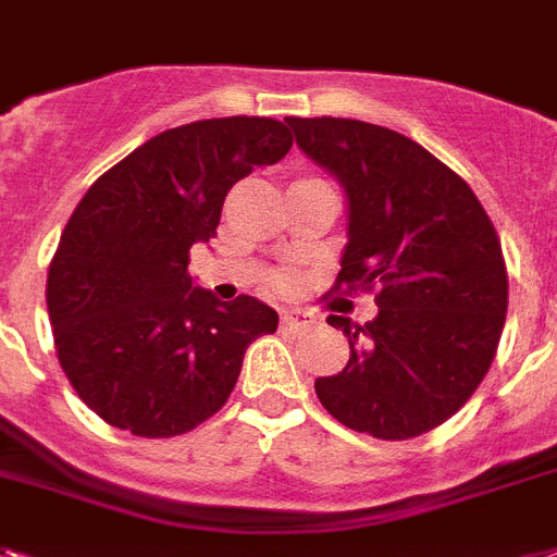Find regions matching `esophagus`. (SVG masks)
<instances>
[{"label": "esophagus", "mask_w": 557, "mask_h": 557, "mask_svg": "<svg viewBox=\"0 0 557 557\" xmlns=\"http://www.w3.org/2000/svg\"><path fill=\"white\" fill-rule=\"evenodd\" d=\"M280 323L286 325V329H306V325L314 323V314H309V311H300V309H288L280 314Z\"/></svg>", "instance_id": "esophagus-1"}]
</instances>
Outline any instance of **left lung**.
Masks as SVG:
<instances>
[{
	"label": "left lung",
	"instance_id": "left-lung-1",
	"mask_svg": "<svg viewBox=\"0 0 557 557\" xmlns=\"http://www.w3.org/2000/svg\"><path fill=\"white\" fill-rule=\"evenodd\" d=\"M286 122L346 194L334 288L377 292L369 323L329 314L351 355L314 392L355 432L423 435L467 404L498 351L509 283L495 225L455 171L397 131L334 116Z\"/></svg>",
	"mask_w": 557,
	"mask_h": 557
}]
</instances>
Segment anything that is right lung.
Returning <instances> with one entry per match:
<instances>
[{
    "label": "right lung",
    "mask_w": 557,
    "mask_h": 557,
    "mask_svg": "<svg viewBox=\"0 0 557 557\" xmlns=\"http://www.w3.org/2000/svg\"><path fill=\"white\" fill-rule=\"evenodd\" d=\"M292 137L277 120L225 116L162 131L90 185L48 269L62 372L85 406L139 437H174L232 395L243 357L277 332L257 297L216 300L188 251L216 234L225 194L274 165Z\"/></svg>",
    "instance_id": "right-lung-1"
}]
</instances>
